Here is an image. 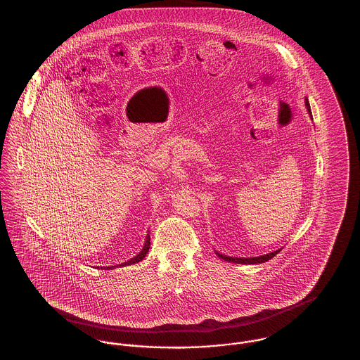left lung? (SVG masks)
I'll use <instances>...</instances> for the list:
<instances>
[{"instance_id":"1","label":"left lung","mask_w":360,"mask_h":360,"mask_svg":"<svg viewBox=\"0 0 360 360\" xmlns=\"http://www.w3.org/2000/svg\"><path fill=\"white\" fill-rule=\"evenodd\" d=\"M305 106H307L309 116H310V119H311V110H310V105H309L308 98H305ZM281 250H282V248H278L276 251H273V252H269V254H266V255H260V257H226V255H223V254H220V252H217V251H214V252H216L217 257H221V259L226 260V262H231V263H238V264H257V263H264V262L273 259Z\"/></svg>"}]
</instances>
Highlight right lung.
<instances>
[{
  "label": "right lung",
  "mask_w": 360,
  "mask_h": 360,
  "mask_svg": "<svg viewBox=\"0 0 360 360\" xmlns=\"http://www.w3.org/2000/svg\"><path fill=\"white\" fill-rule=\"evenodd\" d=\"M150 232H148V235L146 236V243H144V247H143V250L137 254L136 257H131L129 260H127V262H124V263H121V264H117V266H110V267H103L105 270H112V269H116V267H124V266H129V264H135V263H139V262H141L146 255H147V252H148V250H150ZM97 269H100V267H97ZM101 270H103V267H101Z\"/></svg>",
  "instance_id": "add662e5"
}]
</instances>
